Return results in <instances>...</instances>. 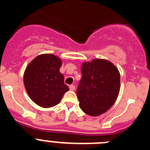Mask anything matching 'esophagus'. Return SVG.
Returning a JSON list of instances; mask_svg holds the SVG:
<instances>
[{
	"instance_id": "1",
	"label": "esophagus",
	"mask_w": 150,
	"mask_h": 150,
	"mask_svg": "<svg viewBox=\"0 0 150 150\" xmlns=\"http://www.w3.org/2000/svg\"><path fill=\"white\" fill-rule=\"evenodd\" d=\"M69 88H70V90H71V91H74V90H75V86H74V85H71V86H69Z\"/></svg>"
}]
</instances>
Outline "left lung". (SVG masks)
<instances>
[{
	"instance_id": "obj_1",
	"label": "left lung",
	"mask_w": 150,
	"mask_h": 150,
	"mask_svg": "<svg viewBox=\"0 0 150 150\" xmlns=\"http://www.w3.org/2000/svg\"><path fill=\"white\" fill-rule=\"evenodd\" d=\"M76 89L79 107L86 114L97 116L113 105L120 88V74L116 66L105 59L85 62Z\"/></svg>"
}]
</instances>
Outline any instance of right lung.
<instances>
[{"mask_svg":"<svg viewBox=\"0 0 150 150\" xmlns=\"http://www.w3.org/2000/svg\"><path fill=\"white\" fill-rule=\"evenodd\" d=\"M62 60L52 54L40 55L29 64L24 74V84L29 97L42 107L57 105L69 90L59 71Z\"/></svg>","mask_w":150,"mask_h":150,"instance_id":"right-lung-1","label":"right lung"}]
</instances>
